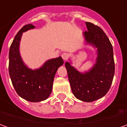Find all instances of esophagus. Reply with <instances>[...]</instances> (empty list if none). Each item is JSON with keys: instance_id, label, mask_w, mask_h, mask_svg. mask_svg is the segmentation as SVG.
Wrapping results in <instances>:
<instances>
[{"instance_id": "34e87169", "label": "esophagus", "mask_w": 127, "mask_h": 127, "mask_svg": "<svg viewBox=\"0 0 127 127\" xmlns=\"http://www.w3.org/2000/svg\"><path fill=\"white\" fill-rule=\"evenodd\" d=\"M62 58H63V59L64 61H66L68 59V58H69V56H68V54L66 53H63L62 54Z\"/></svg>"}]
</instances>
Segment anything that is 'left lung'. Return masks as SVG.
Returning a JSON list of instances; mask_svg holds the SVG:
<instances>
[{"mask_svg": "<svg viewBox=\"0 0 127 127\" xmlns=\"http://www.w3.org/2000/svg\"><path fill=\"white\" fill-rule=\"evenodd\" d=\"M84 32L86 43L97 48L96 63L89 71L79 72L69 62L65 63L73 94L84 102H93L107 94L115 73L113 47L103 30L94 24L86 22Z\"/></svg>", "mask_w": 127, "mask_h": 127, "instance_id": "obj_1", "label": "left lung"}]
</instances>
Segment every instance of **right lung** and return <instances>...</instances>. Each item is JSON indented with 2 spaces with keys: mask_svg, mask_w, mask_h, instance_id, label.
Listing matches in <instances>:
<instances>
[{
  "mask_svg": "<svg viewBox=\"0 0 127 127\" xmlns=\"http://www.w3.org/2000/svg\"><path fill=\"white\" fill-rule=\"evenodd\" d=\"M34 27L32 24L26 25L15 36L9 53V73L18 95L27 101L37 102L45 100L50 95L55 74L64 61L61 56L50 59L35 70L25 64L19 51L20 39L23 33Z\"/></svg>",
  "mask_w": 127,
  "mask_h": 127,
  "instance_id": "obj_1",
  "label": "right lung"
}]
</instances>
